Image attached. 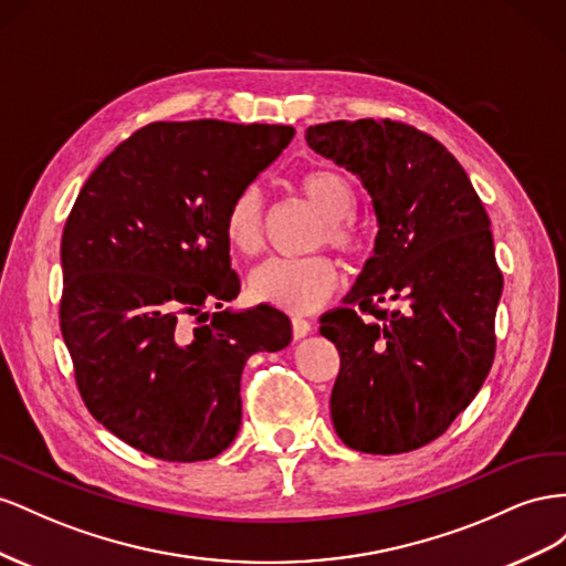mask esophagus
<instances>
[{
    "instance_id": "34e87169",
    "label": "esophagus",
    "mask_w": 566,
    "mask_h": 566,
    "mask_svg": "<svg viewBox=\"0 0 566 566\" xmlns=\"http://www.w3.org/2000/svg\"><path fill=\"white\" fill-rule=\"evenodd\" d=\"M313 332V325L308 319H303V317H292V334H294V338H303V336H308Z\"/></svg>"
}]
</instances>
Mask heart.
Wrapping results in <instances>:
<instances>
[{
    "instance_id": "heart-1",
    "label": "heart",
    "mask_w": 566,
    "mask_h": 566,
    "mask_svg": "<svg viewBox=\"0 0 566 566\" xmlns=\"http://www.w3.org/2000/svg\"><path fill=\"white\" fill-rule=\"evenodd\" d=\"M298 189L325 218L322 241L353 258L367 249L365 232L350 220L355 211V189L342 170L313 168L298 177ZM222 237L230 249L244 255L263 247V197L255 187H244L234 193L222 216ZM338 284H342V272L327 255L268 258L249 274V292L253 298L289 313H311L319 308Z\"/></svg>"
}]
</instances>
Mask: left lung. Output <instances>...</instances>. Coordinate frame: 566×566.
<instances>
[{
    "instance_id": "left-lung-1",
    "label": "left lung",
    "mask_w": 566,
    "mask_h": 566,
    "mask_svg": "<svg viewBox=\"0 0 566 566\" xmlns=\"http://www.w3.org/2000/svg\"><path fill=\"white\" fill-rule=\"evenodd\" d=\"M305 142L360 177L379 228L346 305L319 317L342 358L334 429L360 453H410L453 424L493 365L503 272L491 220L458 158L412 125L332 120Z\"/></svg>"
}]
</instances>
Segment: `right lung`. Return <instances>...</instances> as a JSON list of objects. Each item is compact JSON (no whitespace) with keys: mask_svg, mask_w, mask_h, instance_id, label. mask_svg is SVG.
Segmentation results:
<instances>
[{"mask_svg":"<svg viewBox=\"0 0 566 566\" xmlns=\"http://www.w3.org/2000/svg\"><path fill=\"white\" fill-rule=\"evenodd\" d=\"M294 133L151 123L77 193L61 237V334L92 417L142 453L220 455L241 424L247 360L292 342V322L272 305L203 311L239 294L224 211Z\"/></svg>","mask_w":566,"mask_h":566,"instance_id":"1","label":"right lung"}]
</instances>
